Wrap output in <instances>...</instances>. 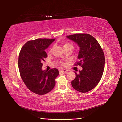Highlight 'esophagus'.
<instances>
[{
  "label": "esophagus",
  "instance_id": "1",
  "mask_svg": "<svg viewBox=\"0 0 122 122\" xmlns=\"http://www.w3.org/2000/svg\"><path fill=\"white\" fill-rule=\"evenodd\" d=\"M60 72H64V73H66L67 72H68V70L66 69H61L59 70Z\"/></svg>",
  "mask_w": 122,
  "mask_h": 122
}]
</instances>
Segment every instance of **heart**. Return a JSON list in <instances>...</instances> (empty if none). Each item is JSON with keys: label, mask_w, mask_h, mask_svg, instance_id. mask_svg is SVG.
Wrapping results in <instances>:
<instances>
[{"label": "heart", "mask_w": 122, "mask_h": 122, "mask_svg": "<svg viewBox=\"0 0 122 122\" xmlns=\"http://www.w3.org/2000/svg\"><path fill=\"white\" fill-rule=\"evenodd\" d=\"M66 46H72L71 45V44H70V43H65L64 45V46H63V48L64 47H66ZM51 50H50V51H51ZM61 65H62V66H63L64 64V63H63V62H61Z\"/></svg>", "instance_id": "obj_1"}]
</instances>
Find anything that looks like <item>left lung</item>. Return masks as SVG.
<instances>
[{
	"mask_svg": "<svg viewBox=\"0 0 122 122\" xmlns=\"http://www.w3.org/2000/svg\"><path fill=\"white\" fill-rule=\"evenodd\" d=\"M80 46L79 61L74 66L82 67L76 77L71 82L72 86L77 91L89 92L97 86L102 78L104 69L105 56L99 43L92 36L77 33L67 36Z\"/></svg>",
	"mask_w": 122,
	"mask_h": 122,
	"instance_id": "8db88e82",
	"label": "left lung"
}]
</instances>
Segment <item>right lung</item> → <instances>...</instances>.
I'll list each match as a JSON object with an SVG mask.
<instances>
[{"instance_id":"add662e5","label":"right lung","mask_w":122,"mask_h":122,"mask_svg":"<svg viewBox=\"0 0 122 122\" xmlns=\"http://www.w3.org/2000/svg\"><path fill=\"white\" fill-rule=\"evenodd\" d=\"M56 39H37L30 40L23 46L18 58V68L23 82L31 91L38 95L50 92L56 84L59 74L53 68L49 71H42V62L47 58L45 49Z\"/></svg>"}]
</instances>
